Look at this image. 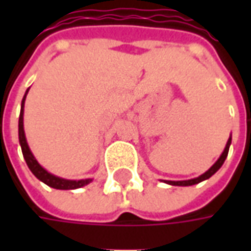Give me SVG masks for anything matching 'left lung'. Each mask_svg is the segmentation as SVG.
Masks as SVG:
<instances>
[{"label":"left lung","instance_id":"8db88e82","mask_svg":"<svg viewBox=\"0 0 251 251\" xmlns=\"http://www.w3.org/2000/svg\"><path fill=\"white\" fill-rule=\"evenodd\" d=\"M231 145V136L230 138L227 140V144H226V148H225V151L223 153L221 154V157L216 160V163L211 167L207 172H204L203 175H200L199 177H195V179H191V180H181V181H172V180H165V183L169 185H181V187H187V185H194V184H198L200 181H203V180H207L210 179L212 175L215 174L218 169L221 168L223 163H225V160H226L227 154H228V148Z\"/></svg>","mask_w":251,"mask_h":251}]
</instances>
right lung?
Masks as SVG:
<instances>
[{
  "label": "right lung",
  "instance_id": "obj_1",
  "mask_svg": "<svg viewBox=\"0 0 251 251\" xmlns=\"http://www.w3.org/2000/svg\"><path fill=\"white\" fill-rule=\"evenodd\" d=\"M29 90H26L24 98H23V102H21V111H20V118H19V140L20 145H21V151H23V154H24L25 161H26V165L28 168L30 169V172L35 175L37 179L46 183L47 185H50L52 188L56 189H76L82 188L84 185H87L88 183H91V179H84V180H67L62 179V177H57L55 175L50 174L48 171L41 167L40 164L37 163V160L35 158V156L30 152L29 147H28V142H26V138H25V131H24V103L25 98H26V94H28Z\"/></svg>",
  "mask_w": 251,
  "mask_h": 251
}]
</instances>
